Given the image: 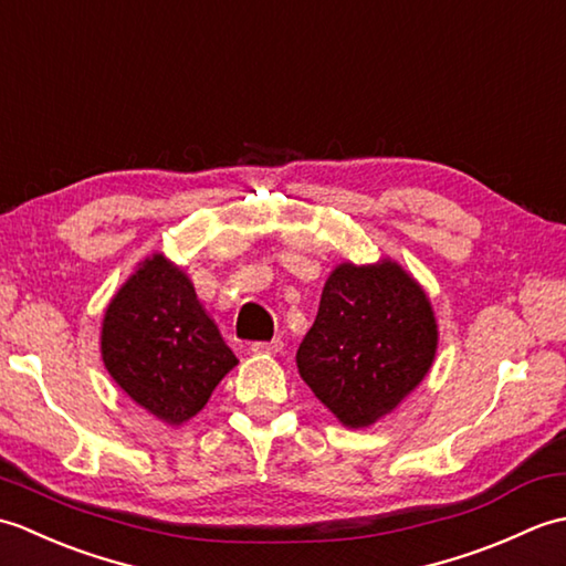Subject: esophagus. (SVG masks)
Listing matches in <instances>:
<instances>
[{
	"label": "esophagus",
	"instance_id": "esophagus-1",
	"mask_svg": "<svg viewBox=\"0 0 566 566\" xmlns=\"http://www.w3.org/2000/svg\"><path fill=\"white\" fill-rule=\"evenodd\" d=\"M282 347H284L282 340L252 343V345H250V353H252V355H276V353H282Z\"/></svg>",
	"mask_w": 566,
	"mask_h": 566
}]
</instances>
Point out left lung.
<instances>
[{"instance_id":"1","label":"left lung","mask_w":566,"mask_h":566,"mask_svg":"<svg viewBox=\"0 0 566 566\" xmlns=\"http://www.w3.org/2000/svg\"><path fill=\"white\" fill-rule=\"evenodd\" d=\"M430 296L399 262L345 260L323 284L298 375L345 428H369L413 394L438 355Z\"/></svg>"}]
</instances>
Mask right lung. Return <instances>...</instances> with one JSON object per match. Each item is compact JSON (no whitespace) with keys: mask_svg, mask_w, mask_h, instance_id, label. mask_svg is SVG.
<instances>
[{"mask_svg":"<svg viewBox=\"0 0 566 566\" xmlns=\"http://www.w3.org/2000/svg\"><path fill=\"white\" fill-rule=\"evenodd\" d=\"M102 359L130 401L185 426L238 365L189 274L165 252L136 264L102 318Z\"/></svg>","mask_w":566,"mask_h":566,"instance_id":"1","label":"right lung"}]
</instances>
